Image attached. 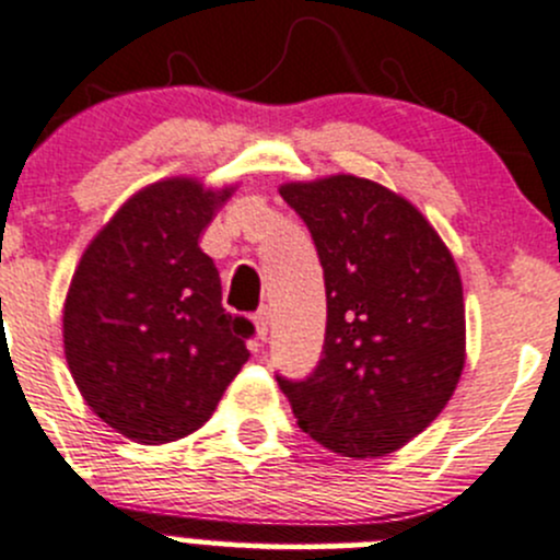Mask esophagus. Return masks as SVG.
Instances as JSON below:
<instances>
[{
	"label": "esophagus",
	"instance_id": "34e87169",
	"mask_svg": "<svg viewBox=\"0 0 560 560\" xmlns=\"http://www.w3.org/2000/svg\"><path fill=\"white\" fill-rule=\"evenodd\" d=\"M269 318H272V315H269L267 307H261L256 315H253V324H256L258 340H267V335H269Z\"/></svg>",
	"mask_w": 560,
	"mask_h": 560
}]
</instances>
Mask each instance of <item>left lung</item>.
<instances>
[{
  "instance_id": "left-lung-1",
  "label": "left lung",
  "mask_w": 560,
  "mask_h": 560,
  "mask_svg": "<svg viewBox=\"0 0 560 560\" xmlns=\"http://www.w3.org/2000/svg\"><path fill=\"white\" fill-rule=\"evenodd\" d=\"M280 196L318 250L326 285L320 362L278 375L299 428L346 457L417 439L450 402L466 364L457 264L413 203L351 174L288 182Z\"/></svg>"
}]
</instances>
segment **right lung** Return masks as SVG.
Returning a JSON list of instances; mask_svg holds the SVG:
<instances>
[{
    "label": "right lung",
    "mask_w": 560,
    "mask_h": 560,
    "mask_svg": "<svg viewBox=\"0 0 560 560\" xmlns=\"http://www.w3.org/2000/svg\"><path fill=\"white\" fill-rule=\"evenodd\" d=\"M234 187L171 176L138 190L81 256L62 335L86 406L136 444L196 433L247 362L253 324L223 310L198 247Z\"/></svg>",
    "instance_id": "1"
}]
</instances>
